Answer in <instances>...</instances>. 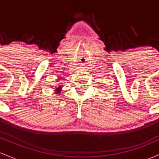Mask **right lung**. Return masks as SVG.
<instances>
[{
	"label": "right lung",
	"instance_id": "right-lung-1",
	"mask_svg": "<svg viewBox=\"0 0 159 159\" xmlns=\"http://www.w3.org/2000/svg\"><path fill=\"white\" fill-rule=\"evenodd\" d=\"M61 89H62V86H61V85H59V86L57 87L56 90H55V93H56V94H60V92H61Z\"/></svg>",
	"mask_w": 159,
	"mask_h": 159
}]
</instances>
